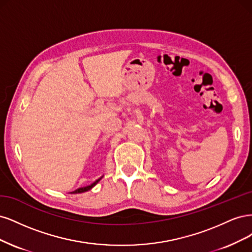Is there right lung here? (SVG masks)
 I'll return each instance as SVG.
<instances>
[{
  "label": "right lung",
  "instance_id": "obj_1",
  "mask_svg": "<svg viewBox=\"0 0 252 252\" xmlns=\"http://www.w3.org/2000/svg\"><path fill=\"white\" fill-rule=\"evenodd\" d=\"M101 178H102V177H101ZM101 178H99V179H97V180H96L95 182H93L91 185H88V186H85V188H79V189H77L76 190L73 191V193H80V192H85V191L90 190L92 188H94V186L100 181Z\"/></svg>",
  "mask_w": 252,
  "mask_h": 252
}]
</instances>
